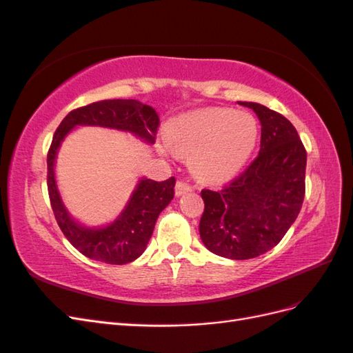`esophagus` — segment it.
<instances>
[{"label": "esophagus", "mask_w": 353, "mask_h": 353, "mask_svg": "<svg viewBox=\"0 0 353 353\" xmlns=\"http://www.w3.org/2000/svg\"><path fill=\"white\" fill-rule=\"evenodd\" d=\"M188 191H191L190 184L185 183V181H178L176 185H175V194L179 197V196L188 193Z\"/></svg>", "instance_id": "34e87169"}]
</instances>
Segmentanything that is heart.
Wrapping results in <instances>:
<instances>
[{"mask_svg": "<svg viewBox=\"0 0 353 353\" xmlns=\"http://www.w3.org/2000/svg\"><path fill=\"white\" fill-rule=\"evenodd\" d=\"M169 141L191 154L201 176L222 181L236 175L254 150L258 123L249 112L208 108L181 114L169 126Z\"/></svg>", "mask_w": 353, "mask_h": 353, "instance_id": "obj_1", "label": "heart"}]
</instances>
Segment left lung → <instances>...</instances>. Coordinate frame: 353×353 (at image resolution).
I'll use <instances>...</instances> for the list:
<instances>
[{"label": "left lung", "instance_id": "left-lung-1", "mask_svg": "<svg viewBox=\"0 0 353 353\" xmlns=\"http://www.w3.org/2000/svg\"><path fill=\"white\" fill-rule=\"evenodd\" d=\"M261 122V152L222 190H203L200 239L222 258H258L293 225L305 197L306 150L296 128L259 103L239 101Z\"/></svg>", "mask_w": 353, "mask_h": 353}]
</instances>
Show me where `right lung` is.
I'll list each match as a JSON object with an SVG mask.
<instances>
[{
  "instance_id": "right-lung-1",
  "label": "right lung",
  "mask_w": 353,
  "mask_h": 353,
  "mask_svg": "<svg viewBox=\"0 0 353 353\" xmlns=\"http://www.w3.org/2000/svg\"><path fill=\"white\" fill-rule=\"evenodd\" d=\"M78 126H101L130 132L147 144H154L159 116L150 105L138 100H103L72 110L52 137L47 157L48 194L60 230L74 249L90 259L125 265L144 253L156 221L174 199L175 178L153 181L145 176L138 183L125 208L108 225L90 227L74 219L61 199L56 181V159L61 143Z\"/></svg>"
}]
</instances>
